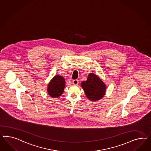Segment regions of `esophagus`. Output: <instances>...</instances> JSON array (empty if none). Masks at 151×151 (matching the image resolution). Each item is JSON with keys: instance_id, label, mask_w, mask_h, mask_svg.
<instances>
[{"instance_id": "esophagus-1", "label": "esophagus", "mask_w": 151, "mask_h": 151, "mask_svg": "<svg viewBox=\"0 0 151 151\" xmlns=\"http://www.w3.org/2000/svg\"><path fill=\"white\" fill-rule=\"evenodd\" d=\"M73 83L74 85H77L78 84V80H73Z\"/></svg>"}]
</instances>
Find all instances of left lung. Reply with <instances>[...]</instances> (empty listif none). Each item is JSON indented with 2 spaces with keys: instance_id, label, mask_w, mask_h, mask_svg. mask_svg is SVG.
Wrapping results in <instances>:
<instances>
[{
  "instance_id": "obj_1",
  "label": "left lung",
  "mask_w": 151,
  "mask_h": 151,
  "mask_svg": "<svg viewBox=\"0 0 151 151\" xmlns=\"http://www.w3.org/2000/svg\"><path fill=\"white\" fill-rule=\"evenodd\" d=\"M81 86L86 97L91 101L102 99L106 92V86L99 78L93 73H91L86 81L81 82Z\"/></svg>"
}]
</instances>
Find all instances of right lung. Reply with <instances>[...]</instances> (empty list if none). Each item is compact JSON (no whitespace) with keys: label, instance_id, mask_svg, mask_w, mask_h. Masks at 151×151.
<instances>
[{"label":"right lung","instance_id":"1","mask_svg":"<svg viewBox=\"0 0 151 151\" xmlns=\"http://www.w3.org/2000/svg\"><path fill=\"white\" fill-rule=\"evenodd\" d=\"M65 85L64 78L60 75H56L48 85L47 92L50 97L58 98L63 93Z\"/></svg>","mask_w":151,"mask_h":151}]
</instances>
